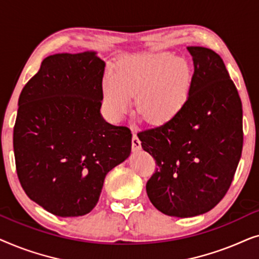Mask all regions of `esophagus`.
<instances>
[{"label": "esophagus", "mask_w": 259, "mask_h": 259, "mask_svg": "<svg viewBox=\"0 0 259 259\" xmlns=\"http://www.w3.org/2000/svg\"><path fill=\"white\" fill-rule=\"evenodd\" d=\"M141 148V141L139 140V138L137 137V134L133 132V137H132V150L133 151H138Z\"/></svg>", "instance_id": "34e87169"}]
</instances>
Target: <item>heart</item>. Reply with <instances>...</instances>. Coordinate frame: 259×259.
Here are the masks:
<instances>
[{
    "instance_id": "heart-1",
    "label": "heart",
    "mask_w": 259,
    "mask_h": 259,
    "mask_svg": "<svg viewBox=\"0 0 259 259\" xmlns=\"http://www.w3.org/2000/svg\"><path fill=\"white\" fill-rule=\"evenodd\" d=\"M192 86V72L185 60L169 53L127 56L118 63L114 74L102 83L104 101L109 115L121 119L132 105L148 122L161 125L183 111Z\"/></svg>"
}]
</instances>
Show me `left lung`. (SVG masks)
Listing matches in <instances>:
<instances>
[{"instance_id": "1", "label": "left lung", "mask_w": 259, "mask_h": 259, "mask_svg": "<svg viewBox=\"0 0 259 259\" xmlns=\"http://www.w3.org/2000/svg\"><path fill=\"white\" fill-rule=\"evenodd\" d=\"M187 51L194 72L186 106L171 121L138 133L157 164L147 196L180 218L203 214L224 198L243 150L242 101L224 61L208 48Z\"/></svg>"}]
</instances>
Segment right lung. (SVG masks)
<instances>
[{
    "label": "right lung",
    "instance_id": "right-lung-1",
    "mask_svg": "<svg viewBox=\"0 0 259 259\" xmlns=\"http://www.w3.org/2000/svg\"><path fill=\"white\" fill-rule=\"evenodd\" d=\"M104 70L94 52L49 55L20 94L17 177L31 200L59 217L93 210L106 175L131 153L128 127L101 118Z\"/></svg>",
    "mask_w": 259,
    "mask_h": 259
}]
</instances>
